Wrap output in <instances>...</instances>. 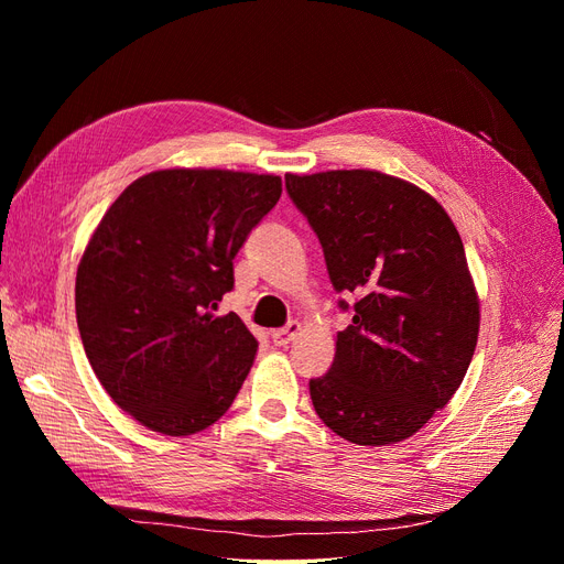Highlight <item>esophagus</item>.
I'll list each match as a JSON object with an SVG mask.
<instances>
[{
    "label": "esophagus",
    "instance_id": "obj_1",
    "mask_svg": "<svg viewBox=\"0 0 564 564\" xmlns=\"http://www.w3.org/2000/svg\"><path fill=\"white\" fill-rule=\"evenodd\" d=\"M299 332H301V322L292 319V322H286V327L272 332L270 338H272V344H275V346H286L299 336Z\"/></svg>",
    "mask_w": 564,
    "mask_h": 564
}]
</instances>
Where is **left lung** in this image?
<instances>
[{
	"label": "left lung",
	"mask_w": 564,
	"mask_h": 564,
	"mask_svg": "<svg viewBox=\"0 0 564 564\" xmlns=\"http://www.w3.org/2000/svg\"><path fill=\"white\" fill-rule=\"evenodd\" d=\"M308 218L338 301L352 322L336 334L332 369L311 379L317 416L352 445L412 437L464 381L480 332V301L464 242L421 187L369 169L286 174Z\"/></svg>",
	"instance_id": "left-lung-1"
}]
</instances>
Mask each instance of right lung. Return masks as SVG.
Returning a JSON list of instances; mask_svg holds the SVG:
<instances>
[{
  "label": "right lung",
  "mask_w": 564,
  "mask_h": 564,
  "mask_svg": "<svg viewBox=\"0 0 564 564\" xmlns=\"http://www.w3.org/2000/svg\"><path fill=\"white\" fill-rule=\"evenodd\" d=\"M282 181L226 169L135 178L84 249L77 327L100 386L145 429L193 435L224 416L259 340L235 313L232 259L275 207Z\"/></svg>",
  "instance_id": "obj_1"
}]
</instances>
